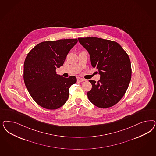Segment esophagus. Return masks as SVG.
<instances>
[{"instance_id": "1", "label": "esophagus", "mask_w": 156, "mask_h": 156, "mask_svg": "<svg viewBox=\"0 0 156 156\" xmlns=\"http://www.w3.org/2000/svg\"><path fill=\"white\" fill-rule=\"evenodd\" d=\"M77 80L78 81H80V82H82V81H86V79H83V78H81L80 77H77Z\"/></svg>"}]
</instances>
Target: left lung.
I'll use <instances>...</instances> for the list:
<instances>
[{"label":"left lung","instance_id":"8db88e82","mask_svg":"<svg viewBox=\"0 0 156 156\" xmlns=\"http://www.w3.org/2000/svg\"><path fill=\"white\" fill-rule=\"evenodd\" d=\"M79 42L90 55L92 67H96L100 80H90L91 90L88 99L101 108L116 105L125 95L130 82L131 68L129 57L115 41L97 37L79 38Z\"/></svg>","mask_w":156,"mask_h":156}]
</instances>
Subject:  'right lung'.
<instances>
[{"instance_id":"1","label":"right lung","mask_w":156,"mask_h":156,"mask_svg":"<svg viewBox=\"0 0 156 156\" xmlns=\"http://www.w3.org/2000/svg\"><path fill=\"white\" fill-rule=\"evenodd\" d=\"M77 39L45 41L34 46L24 62L23 79L33 100L40 106L55 110L63 106L69 97L70 86L76 77L65 78L56 73L66 57L77 42Z\"/></svg>"}]
</instances>
